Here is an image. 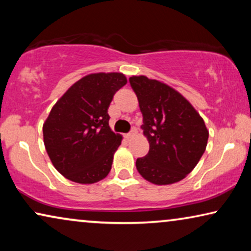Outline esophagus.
Listing matches in <instances>:
<instances>
[{"label": "esophagus", "mask_w": 251, "mask_h": 251, "mask_svg": "<svg viewBox=\"0 0 251 251\" xmlns=\"http://www.w3.org/2000/svg\"><path fill=\"white\" fill-rule=\"evenodd\" d=\"M133 133H135V129H132V130H131V131H130V132H128V133H126V135H125V137H126V139H129V138H130V137H131V136L133 135Z\"/></svg>", "instance_id": "obj_1"}]
</instances>
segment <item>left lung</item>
<instances>
[{
  "mask_svg": "<svg viewBox=\"0 0 251 251\" xmlns=\"http://www.w3.org/2000/svg\"><path fill=\"white\" fill-rule=\"evenodd\" d=\"M130 85L138 98L144 135L150 151L136 168L156 185L177 183L186 177L203 155L209 132L193 106L169 85L146 76H132Z\"/></svg>",
  "mask_w": 251,
  "mask_h": 251,
  "instance_id": "obj_1",
  "label": "left lung"
}]
</instances>
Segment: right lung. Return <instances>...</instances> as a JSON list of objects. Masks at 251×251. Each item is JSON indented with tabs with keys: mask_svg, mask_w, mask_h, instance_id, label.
<instances>
[{
	"mask_svg": "<svg viewBox=\"0 0 251 251\" xmlns=\"http://www.w3.org/2000/svg\"><path fill=\"white\" fill-rule=\"evenodd\" d=\"M126 83L121 73L87 75L51 109L43 125L44 145L54 168L67 179L94 184L111 171L122 137L109 128L108 107Z\"/></svg>",
	"mask_w": 251,
	"mask_h": 251,
	"instance_id": "right-lung-1",
	"label": "right lung"
}]
</instances>
